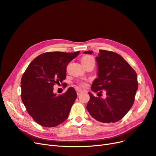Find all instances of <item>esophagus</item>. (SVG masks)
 Masks as SVG:
<instances>
[{
    "label": "esophagus",
    "instance_id": "1",
    "mask_svg": "<svg viewBox=\"0 0 156 156\" xmlns=\"http://www.w3.org/2000/svg\"><path fill=\"white\" fill-rule=\"evenodd\" d=\"M82 93H83V90H78L77 91V94L78 96L81 95Z\"/></svg>",
    "mask_w": 156,
    "mask_h": 156
}]
</instances>
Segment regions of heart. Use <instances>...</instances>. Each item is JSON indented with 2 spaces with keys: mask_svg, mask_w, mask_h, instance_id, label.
Returning <instances> with one entry per match:
<instances>
[{
  "mask_svg": "<svg viewBox=\"0 0 156 156\" xmlns=\"http://www.w3.org/2000/svg\"><path fill=\"white\" fill-rule=\"evenodd\" d=\"M92 61H94V60L92 57V56H89V55L84 56H83L82 58H81V62L83 64L84 66L85 65H87V64L92 62ZM78 84L81 87H85L86 86V83L84 81H79V82H78Z\"/></svg>",
  "mask_w": 156,
  "mask_h": 156,
  "instance_id": "b5f03b06",
  "label": "heart"
}]
</instances>
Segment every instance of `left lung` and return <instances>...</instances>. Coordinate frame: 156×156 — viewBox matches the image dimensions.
Segmentation results:
<instances>
[{
    "mask_svg": "<svg viewBox=\"0 0 156 156\" xmlns=\"http://www.w3.org/2000/svg\"><path fill=\"white\" fill-rule=\"evenodd\" d=\"M92 51L84 52L92 54ZM98 78L91 89L94 92L106 91V98L95 97L88 92L90 100L87 109L94 119L103 123H114L121 120L129 111L138 89L137 75L120 55L115 52L100 50L96 57Z\"/></svg>",
    "mask_w": 156,
    "mask_h": 156,
    "instance_id": "left-lung-1",
    "label": "left lung"
}]
</instances>
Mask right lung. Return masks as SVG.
Masks as SVG:
<instances>
[{
  "label": "right lung",
  "mask_w": 156,
  "mask_h": 156,
  "mask_svg": "<svg viewBox=\"0 0 156 156\" xmlns=\"http://www.w3.org/2000/svg\"><path fill=\"white\" fill-rule=\"evenodd\" d=\"M79 53V51L43 53L32 61L23 73L21 100L27 112L38 124L53 127L68 117L77 93L69 87L64 94L56 96L53 86L66 79L67 66Z\"/></svg>",
  "instance_id": "1"
}]
</instances>
